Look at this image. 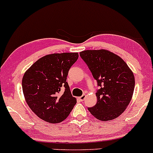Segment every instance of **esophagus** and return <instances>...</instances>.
<instances>
[{
  "label": "esophagus",
  "instance_id": "esophagus-1",
  "mask_svg": "<svg viewBox=\"0 0 153 153\" xmlns=\"http://www.w3.org/2000/svg\"><path fill=\"white\" fill-rule=\"evenodd\" d=\"M85 99V94L82 95V96H80V97H79V98H78V99L80 100V101H84V99Z\"/></svg>",
  "mask_w": 153,
  "mask_h": 153
}]
</instances>
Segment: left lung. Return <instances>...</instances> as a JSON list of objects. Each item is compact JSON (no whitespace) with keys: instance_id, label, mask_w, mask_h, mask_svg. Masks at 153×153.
I'll list each match as a JSON object with an SVG mask.
<instances>
[{"instance_id":"left-lung-1","label":"left lung","mask_w":153,"mask_h":153,"mask_svg":"<svg viewBox=\"0 0 153 153\" xmlns=\"http://www.w3.org/2000/svg\"><path fill=\"white\" fill-rule=\"evenodd\" d=\"M80 55L101 87L96 93L97 103L88 111L103 122L117 118L132 98L135 85L133 72L119 56L108 50H84Z\"/></svg>"}]
</instances>
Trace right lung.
<instances>
[{"mask_svg":"<svg viewBox=\"0 0 153 153\" xmlns=\"http://www.w3.org/2000/svg\"><path fill=\"white\" fill-rule=\"evenodd\" d=\"M78 58V52L47 54L36 61L24 73L22 89L26 102L45 122H62L76 103L66 80L70 68ZM62 86L66 88L62 94L60 93Z\"/></svg>","mask_w":153,"mask_h":153,"instance_id":"right-lung-1","label":"right lung"}]
</instances>
